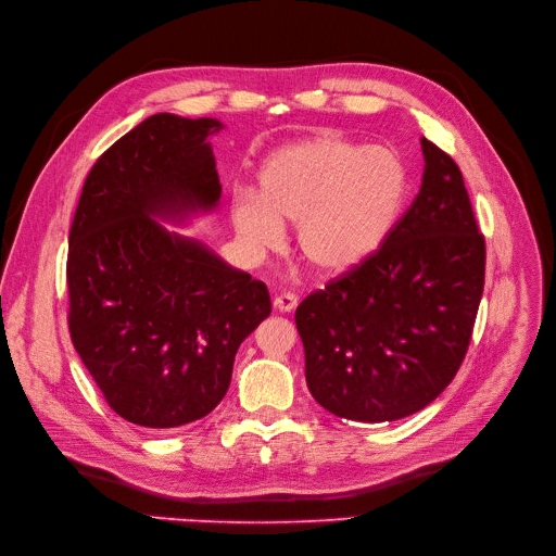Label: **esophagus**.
Here are the masks:
<instances>
[{
    "label": "esophagus",
    "mask_w": 556,
    "mask_h": 556,
    "mask_svg": "<svg viewBox=\"0 0 556 556\" xmlns=\"http://www.w3.org/2000/svg\"><path fill=\"white\" fill-rule=\"evenodd\" d=\"M296 305H299V296H296V294H292V292L278 294V296L274 299V307H276L278 312H285V314L294 312V309H296Z\"/></svg>",
    "instance_id": "1"
}]
</instances>
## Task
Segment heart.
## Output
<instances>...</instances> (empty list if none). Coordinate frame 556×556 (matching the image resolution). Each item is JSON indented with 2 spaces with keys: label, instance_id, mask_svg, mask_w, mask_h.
<instances>
[{
  "label": "heart",
  "instance_id": "obj_1",
  "mask_svg": "<svg viewBox=\"0 0 556 556\" xmlns=\"http://www.w3.org/2000/svg\"><path fill=\"white\" fill-rule=\"evenodd\" d=\"M409 190V167L395 149L314 136L274 151L257 172V194H235L230 217L253 249L278 247L282 224H299L303 262L341 278L380 253Z\"/></svg>",
  "mask_w": 556,
  "mask_h": 556
}]
</instances>
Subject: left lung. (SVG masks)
Here are the masks:
<instances>
[{"label":"left lung","instance_id":"left-lung-1","mask_svg":"<svg viewBox=\"0 0 556 556\" xmlns=\"http://www.w3.org/2000/svg\"><path fill=\"white\" fill-rule=\"evenodd\" d=\"M420 190L380 253L296 307L305 380L334 416L384 422L453 382L484 292L486 247L464 176L420 138Z\"/></svg>","mask_w":556,"mask_h":556}]
</instances>
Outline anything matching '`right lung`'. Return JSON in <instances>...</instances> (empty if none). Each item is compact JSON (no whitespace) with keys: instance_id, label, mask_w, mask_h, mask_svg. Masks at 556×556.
Segmentation results:
<instances>
[{"instance_id":"add662e5","label":"right lung","mask_w":556,"mask_h":556,"mask_svg":"<svg viewBox=\"0 0 556 556\" xmlns=\"http://www.w3.org/2000/svg\"><path fill=\"white\" fill-rule=\"evenodd\" d=\"M219 119L157 113L92 165L70 228V337L122 418L188 426L230 387L240 343L271 314L269 289L169 232L219 205Z\"/></svg>"}]
</instances>
